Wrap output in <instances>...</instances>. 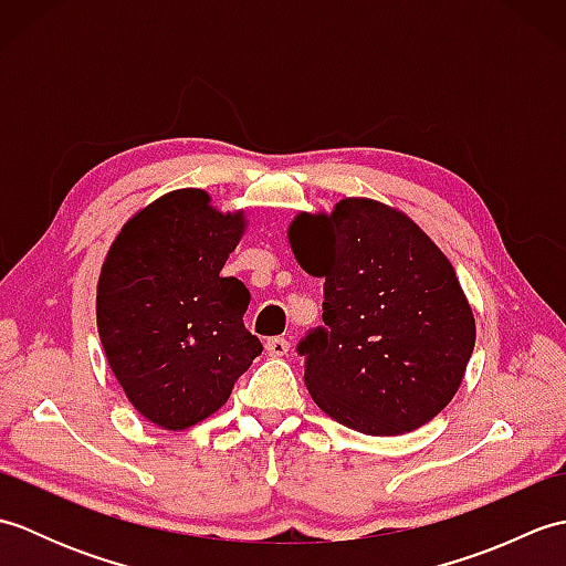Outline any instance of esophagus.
I'll return each instance as SVG.
<instances>
[{"label": "esophagus", "instance_id": "esophagus-1", "mask_svg": "<svg viewBox=\"0 0 566 566\" xmlns=\"http://www.w3.org/2000/svg\"><path fill=\"white\" fill-rule=\"evenodd\" d=\"M290 340L286 338H270L268 343H264V350H268L270 357H284L286 353H290Z\"/></svg>", "mask_w": 566, "mask_h": 566}]
</instances>
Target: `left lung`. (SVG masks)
Masks as SVG:
<instances>
[{
    "instance_id": "1",
    "label": "left lung",
    "mask_w": 566,
    "mask_h": 566,
    "mask_svg": "<svg viewBox=\"0 0 566 566\" xmlns=\"http://www.w3.org/2000/svg\"><path fill=\"white\" fill-rule=\"evenodd\" d=\"M286 235L296 262L326 280V328L298 345L311 399L365 436L426 426L460 389L476 340L444 252L411 216L367 197L296 213Z\"/></svg>"
}]
</instances>
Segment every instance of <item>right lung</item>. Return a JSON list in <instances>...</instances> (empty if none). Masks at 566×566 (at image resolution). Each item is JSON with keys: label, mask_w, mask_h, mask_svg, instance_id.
Here are the masks:
<instances>
[{"label": "right lung", "mask_w": 566, "mask_h": 566, "mask_svg": "<svg viewBox=\"0 0 566 566\" xmlns=\"http://www.w3.org/2000/svg\"><path fill=\"white\" fill-rule=\"evenodd\" d=\"M248 228L197 187L150 201L124 223L97 282V328L116 381L163 430H187L219 411L262 353L243 326L250 294L221 276Z\"/></svg>", "instance_id": "add662e5"}]
</instances>
